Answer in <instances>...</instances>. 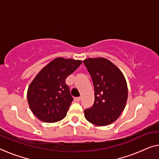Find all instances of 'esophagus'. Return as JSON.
<instances>
[{
	"label": "esophagus",
	"mask_w": 159,
	"mask_h": 159,
	"mask_svg": "<svg viewBox=\"0 0 159 159\" xmlns=\"http://www.w3.org/2000/svg\"><path fill=\"white\" fill-rule=\"evenodd\" d=\"M81 100V98L80 97H77V98H75V101H78V102H79Z\"/></svg>",
	"instance_id": "34e87169"
}]
</instances>
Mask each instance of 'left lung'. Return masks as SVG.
I'll return each instance as SVG.
<instances>
[{
	"label": "left lung",
	"mask_w": 159,
	"mask_h": 159,
	"mask_svg": "<svg viewBox=\"0 0 159 159\" xmlns=\"http://www.w3.org/2000/svg\"><path fill=\"white\" fill-rule=\"evenodd\" d=\"M94 86V103L84 111L88 121L98 126L114 122L125 108L128 88L119 68L104 58L84 61Z\"/></svg>",
	"instance_id": "obj_1"
}]
</instances>
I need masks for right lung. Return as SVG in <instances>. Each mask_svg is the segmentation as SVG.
Returning <instances> with one entry per match:
<instances>
[{"mask_svg":"<svg viewBox=\"0 0 159 159\" xmlns=\"http://www.w3.org/2000/svg\"><path fill=\"white\" fill-rule=\"evenodd\" d=\"M81 63L79 60L57 58L35 77L28 87L27 98L30 110L39 120L54 123L66 117L73 101L66 79Z\"/></svg>","mask_w":159,"mask_h":159,"instance_id":"add662e5","label":"right lung"}]
</instances>
